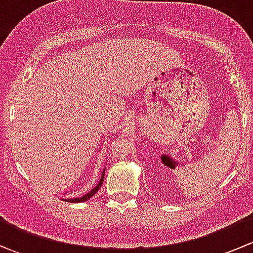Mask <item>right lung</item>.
<instances>
[{
    "instance_id": "add662e5",
    "label": "right lung",
    "mask_w": 253,
    "mask_h": 253,
    "mask_svg": "<svg viewBox=\"0 0 253 253\" xmlns=\"http://www.w3.org/2000/svg\"><path fill=\"white\" fill-rule=\"evenodd\" d=\"M104 174H105V170H104L103 171V175H101V177H100V181H99L98 182V185L95 186V187L93 188V190L90 191V192H88L86 193V195H84V196H82V197H77V198H70V200H65V201H67V202H85V201H88L89 198H91L93 197L94 195H95L96 192H98V190L99 188L101 187V186H103V182H104Z\"/></svg>"
}]
</instances>
